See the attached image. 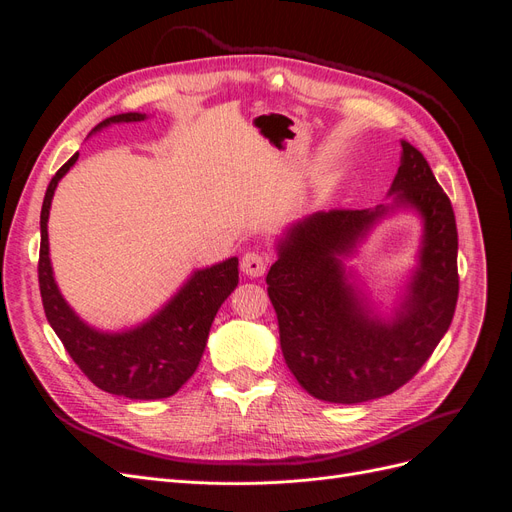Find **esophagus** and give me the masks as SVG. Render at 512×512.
<instances>
[{
    "label": "esophagus",
    "mask_w": 512,
    "mask_h": 512,
    "mask_svg": "<svg viewBox=\"0 0 512 512\" xmlns=\"http://www.w3.org/2000/svg\"><path fill=\"white\" fill-rule=\"evenodd\" d=\"M241 271H243L247 277H260V275H265V271H267V260L262 258L258 252H247V254L241 258Z\"/></svg>",
    "instance_id": "esophagus-1"
}]
</instances>
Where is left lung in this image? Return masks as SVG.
<instances>
[{
    "mask_svg": "<svg viewBox=\"0 0 512 512\" xmlns=\"http://www.w3.org/2000/svg\"><path fill=\"white\" fill-rule=\"evenodd\" d=\"M391 185L397 207L423 215L421 265L393 320L369 316L339 256L389 211L331 209L294 224L269 269V299L288 369L303 389L331 404H363L395 393L425 365L451 327L459 297L457 224L451 198L423 153L401 143Z\"/></svg>",
    "mask_w": 512,
    "mask_h": 512,
    "instance_id": "1",
    "label": "left lung"
}]
</instances>
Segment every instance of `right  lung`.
Masks as SVG:
<instances>
[{"mask_svg": "<svg viewBox=\"0 0 512 512\" xmlns=\"http://www.w3.org/2000/svg\"><path fill=\"white\" fill-rule=\"evenodd\" d=\"M141 113H121L94 128L121 121H143ZM79 160V153L61 166L44 194L40 211L38 282L46 320L64 344L72 361L98 389L130 399H164L175 395L196 371L205 352L211 322L220 305L239 284V260L196 271L173 301L138 329L126 333H100L76 316L61 297L49 260V209L59 179Z\"/></svg>", "mask_w": 512, "mask_h": 512, "instance_id": "obj_1", "label": "right lung"}]
</instances>
